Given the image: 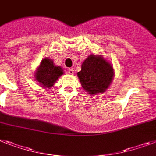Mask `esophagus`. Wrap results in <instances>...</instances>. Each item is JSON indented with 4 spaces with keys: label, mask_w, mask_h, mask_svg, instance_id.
<instances>
[{
    "label": "esophagus",
    "mask_w": 156,
    "mask_h": 156,
    "mask_svg": "<svg viewBox=\"0 0 156 156\" xmlns=\"http://www.w3.org/2000/svg\"><path fill=\"white\" fill-rule=\"evenodd\" d=\"M67 72H68V74H74V70H73V69H72V68H69V69H68V70H67Z\"/></svg>",
    "instance_id": "esophagus-1"
}]
</instances>
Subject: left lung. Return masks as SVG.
<instances>
[{
  "label": "left lung",
  "instance_id": "left-lung-1",
  "mask_svg": "<svg viewBox=\"0 0 156 156\" xmlns=\"http://www.w3.org/2000/svg\"><path fill=\"white\" fill-rule=\"evenodd\" d=\"M78 76L86 92L99 94L105 92L112 82L113 69L101 56L90 55L83 62Z\"/></svg>",
  "mask_w": 156,
  "mask_h": 156
}]
</instances>
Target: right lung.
Returning <instances> with one entry per match:
<instances>
[{
  "label": "right lung",
  "mask_w": 156,
  "mask_h": 156,
  "mask_svg": "<svg viewBox=\"0 0 156 156\" xmlns=\"http://www.w3.org/2000/svg\"><path fill=\"white\" fill-rule=\"evenodd\" d=\"M62 74L63 71L62 68L55 66L52 60L44 58L42 60L36 73V80L39 82L41 86L49 88L53 86Z\"/></svg>",
  "instance_id": "obj_1"
}]
</instances>
